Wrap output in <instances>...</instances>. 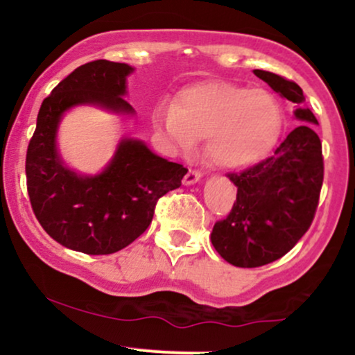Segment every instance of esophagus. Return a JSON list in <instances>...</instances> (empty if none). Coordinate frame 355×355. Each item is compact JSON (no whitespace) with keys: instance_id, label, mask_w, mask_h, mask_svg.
Instances as JSON below:
<instances>
[{"instance_id":"esophagus-1","label":"esophagus","mask_w":355,"mask_h":355,"mask_svg":"<svg viewBox=\"0 0 355 355\" xmlns=\"http://www.w3.org/2000/svg\"><path fill=\"white\" fill-rule=\"evenodd\" d=\"M200 178H202L200 172H197V170H190V172L185 175V178H183V183H185V185H193V183H197Z\"/></svg>"}]
</instances>
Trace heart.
<instances>
[{
    "mask_svg": "<svg viewBox=\"0 0 355 355\" xmlns=\"http://www.w3.org/2000/svg\"><path fill=\"white\" fill-rule=\"evenodd\" d=\"M282 107L266 88L225 80L189 85L175 105L153 113V126L166 144L189 152L205 138L203 153L220 168H245L262 160L282 130Z\"/></svg>",
    "mask_w": 355,
    "mask_h": 355,
    "instance_id": "obj_1",
    "label": "heart"
}]
</instances>
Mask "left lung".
I'll return each instance as SVG.
<instances>
[{"label": "left lung", "instance_id": "left-lung-1", "mask_svg": "<svg viewBox=\"0 0 355 355\" xmlns=\"http://www.w3.org/2000/svg\"><path fill=\"white\" fill-rule=\"evenodd\" d=\"M255 76L297 103L300 121L272 157L242 173H229L237 187V200L229 217L211 230V245L235 267H260L287 254L311 227L324 182L319 125L304 105L302 88L275 73L254 70Z\"/></svg>", "mask_w": 355, "mask_h": 355}]
</instances>
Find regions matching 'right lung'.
<instances>
[{
    "label": "right lung",
    "instance_id": "1",
    "mask_svg": "<svg viewBox=\"0 0 355 355\" xmlns=\"http://www.w3.org/2000/svg\"><path fill=\"white\" fill-rule=\"evenodd\" d=\"M133 70L108 60L81 64L53 88L38 112L26 152L28 195L44 232L71 250L108 255L130 245L148 229L158 198L178 189L189 172L128 137L96 175L75 172L61 158L56 135L68 110L93 105L135 115L123 98Z\"/></svg>",
    "mask_w": 355,
    "mask_h": 355
}]
</instances>
